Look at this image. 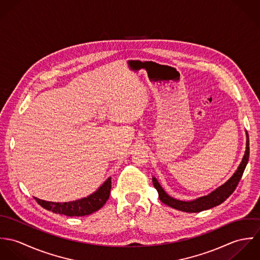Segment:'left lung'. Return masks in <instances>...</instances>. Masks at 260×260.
I'll return each instance as SVG.
<instances>
[{
    "mask_svg": "<svg viewBox=\"0 0 260 260\" xmlns=\"http://www.w3.org/2000/svg\"><path fill=\"white\" fill-rule=\"evenodd\" d=\"M248 159H249V137L246 132V150L244 152V156H243L242 161L240 162L238 168L224 184L214 189L208 195L201 196V197H198V198L190 200V201H183V200H179V199L173 198L170 195H168L154 176L152 177L153 185L158 192L160 201L163 202L164 204H166L174 209L184 211V212H190V213L200 212V211L207 210V209H210L214 206L221 204L233 193L239 180L241 179L243 171L247 165Z\"/></svg>",
    "mask_w": 260,
    "mask_h": 260,
    "instance_id": "8db88e82",
    "label": "left lung"
}]
</instances>
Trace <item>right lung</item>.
<instances>
[{
  "instance_id": "right-lung-1",
  "label": "right lung",
  "mask_w": 260,
  "mask_h": 260,
  "mask_svg": "<svg viewBox=\"0 0 260 260\" xmlns=\"http://www.w3.org/2000/svg\"><path fill=\"white\" fill-rule=\"evenodd\" d=\"M111 191V177L107 178L105 182L95 192L87 197L70 202H52L34 197L38 203L45 209L54 213L63 214L67 216H85L99 210L108 200Z\"/></svg>"
}]
</instances>
